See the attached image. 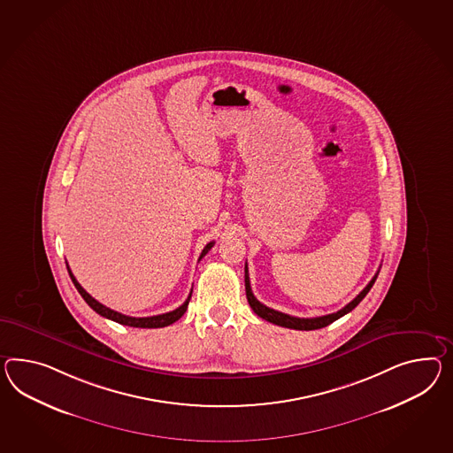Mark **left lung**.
<instances>
[{
    "label": "left lung",
    "instance_id": "obj_1",
    "mask_svg": "<svg viewBox=\"0 0 453 453\" xmlns=\"http://www.w3.org/2000/svg\"><path fill=\"white\" fill-rule=\"evenodd\" d=\"M378 273H380V271H378ZM378 273H376L374 278L370 280V284H368L365 289L361 290L360 294H358L353 301L349 302V303H347L343 309H340V311L335 313H328V315H322V317H313V319H299V317H292V315H288V313L278 312V311L269 309L265 303H261V302L257 301L255 297V294H253V290H251V284H250L248 265L244 266V289H246V299L250 302L251 309L255 311L256 315H259L261 319H265L267 322L279 325V326H286V328H294V330H317V328H322V326H326V325L335 322L336 319L343 317L345 313L351 312V311L365 299V296L370 292L372 284H374V280L378 278Z\"/></svg>",
    "mask_w": 453,
    "mask_h": 453
}]
</instances>
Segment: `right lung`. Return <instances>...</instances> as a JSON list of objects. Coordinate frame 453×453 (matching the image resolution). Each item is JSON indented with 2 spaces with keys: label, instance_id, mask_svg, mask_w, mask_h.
Instances as JSON below:
<instances>
[{
  "label": "right lung",
  "instance_id": "add662e5",
  "mask_svg": "<svg viewBox=\"0 0 453 453\" xmlns=\"http://www.w3.org/2000/svg\"><path fill=\"white\" fill-rule=\"evenodd\" d=\"M213 244H215L213 242H210V243L203 248V251H202V255L198 257V261L209 253ZM67 271H69L70 279H72L73 286H75L77 290L81 292L83 301L87 302L95 312L100 313L102 317H106V319H110V320H113V322H118V324L128 325V326H136V328H161V326H167V325L174 324L175 320H179V319L186 313L187 305H188V301H190V297H192V290H190V294H188L187 301L184 302L180 307H177L175 311H173V312L161 313V315H152V317H129V315H123V313L117 312V311H111V309L104 307V303L95 301L92 296H90V294H88L87 290L83 289L81 284H79V280H77L75 276L72 274V271H70L69 266H67Z\"/></svg>",
  "mask_w": 453,
  "mask_h": 453
}]
</instances>
